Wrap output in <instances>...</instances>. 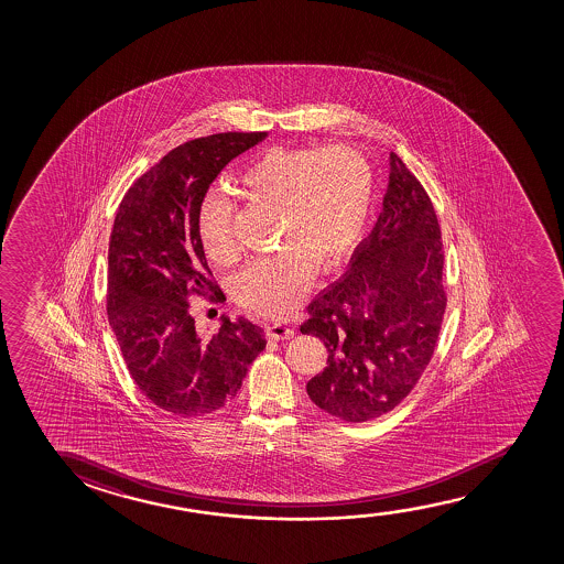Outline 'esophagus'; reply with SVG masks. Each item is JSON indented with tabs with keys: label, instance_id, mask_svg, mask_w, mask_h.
<instances>
[{
	"label": "esophagus",
	"instance_id": "34e87169",
	"mask_svg": "<svg viewBox=\"0 0 564 564\" xmlns=\"http://www.w3.org/2000/svg\"><path fill=\"white\" fill-rule=\"evenodd\" d=\"M265 335H268V339L285 340L293 337L294 329L286 324H271L265 325Z\"/></svg>",
	"mask_w": 564,
	"mask_h": 564
}]
</instances>
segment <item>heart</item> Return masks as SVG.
Instances as JSON below:
<instances>
[{
	"instance_id": "b5f03b06",
	"label": "heart",
	"mask_w": 564,
	"mask_h": 564,
	"mask_svg": "<svg viewBox=\"0 0 564 564\" xmlns=\"http://www.w3.org/2000/svg\"><path fill=\"white\" fill-rule=\"evenodd\" d=\"M237 193L275 212L279 250L248 263L232 279V296L263 316H283L314 271L339 262L362 235L373 200L370 158L348 144L273 148L248 163ZM231 204L208 194L198 212V237L212 262L231 265L239 248L229 231Z\"/></svg>"
}]
</instances>
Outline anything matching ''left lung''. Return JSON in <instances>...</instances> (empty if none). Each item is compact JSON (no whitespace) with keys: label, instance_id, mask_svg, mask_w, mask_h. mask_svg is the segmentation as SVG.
Returning a JSON list of instances; mask_svg holds the SVG:
<instances>
[{"label":"left lung","instance_id":"1","mask_svg":"<svg viewBox=\"0 0 564 564\" xmlns=\"http://www.w3.org/2000/svg\"><path fill=\"white\" fill-rule=\"evenodd\" d=\"M389 165L378 224L345 275L310 302L301 325L327 348L308 397L345 422L383 416L406 399L432 360L447 306L432 200L394 152Z\"/></svg>","mask_w":564,"mask_h":564}]
</instances>
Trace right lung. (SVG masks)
I'll use <instances>...</instances> for the list:
<instances>
[{"label": "right lung", "instance_id": "1", "mask_svg": "<svg viewBox=\"0 0 564 564\" xmlns=\"http://www.w3.org/2000/svg\"><path fill=\"white\" fill-rule=\"evenodd\" d=\"M268 132H219L163 155L134 181L117 209L108 252V317L140 391L173 416H204L232 399L265 348L263 329L221 316L196 329L191 294L225 301L198 237L209 185L232 158Z\"/></svg>", "mask_w": 564, "mask_h": 564}]
</instances>
